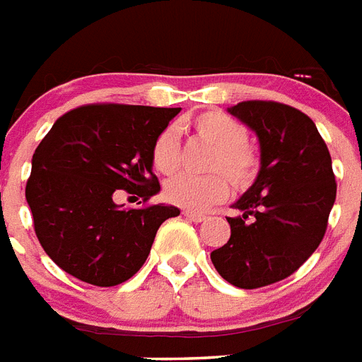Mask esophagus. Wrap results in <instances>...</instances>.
Segmentation results:
<instances>
[{
	"instance_id": "34e87169",
	"label": "esophagus",
	"mask_w": 362,
	"mask_h": 362,
	"mask_svg": "<svg viewBox=\"0 0 362 362\" xmlns=\"http://www.w3.org/2000/svg\"><path fill=\"white\" fill-rule=\"evenodd\" d=\"M183 215L192 222H204L207 218L205 215H199V213H194V211H183Z\"/></svg>"
}]
</instances>
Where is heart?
I'll list each match as a JSON object with an SVG mask.
<instances>
[{"label": "heart", "mask_w": 362, "mask_h": 362, "mask_svg": "<svg viewBox=\"0 0 362 362\" xmlns=\"http://www.w3.org/2000/svg\"><path fill=\"white\" fill-rule=\"evenodd\" d=\"M187 125L196 138L213 147L205 163L207 172L224 173L237 190L248 189L256 181L259 172V155L247 141V127L241 121L218 110H205L196 114ZM151 163L153 168L164 175L177 172L181 149L177 134L172 127L158 132L153 141ZM218 173L204 177L177 175L168 181L164 194L168 202L183 209L204 211L228 194L226 179Z\"/></svg>", "instance_id": "1"}]
</instances>
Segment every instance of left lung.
Here are the masks:
<instances>
[{
  "label": "left lung",
  "mask_w": 362,
  "mask_h": 362,
  "mask_svg": "<svg viewBox=\"0 0 362 362\" xmlns=\"http://www.w3.org/2000/svg\"><path fill=\"white\" fill-rule=\"evenodd\" d=\"M256 132L259 172L228 216L231 235L211 252L222 279L256 290L288 279L320 247L337 198L325 141L300 110L274 100H245L228 108Z\"/></svg>",
  "instance_id": "8db88e82"
}]
</instances>
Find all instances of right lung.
<instances>
[{
	"mask_svg": "<svg viewBox=\"0 0 362 362\" xmlns=\"http://www.w3.org/2000/svg\"><path fill=\"white\" fill-rule=\"evenodd\" d=\"M181 108L88 104L66 112L35 149L25 199L37 239L56 265L88 284L125 282L146 263L173 205L121 209L117 190L144 202L160 190L151 147Z\"/></svg>",
	"mask_w": 362,
	"mask_h": 362,
	"instance_id": "obj_1",
	"label": "right lung"
}]
</instances>
